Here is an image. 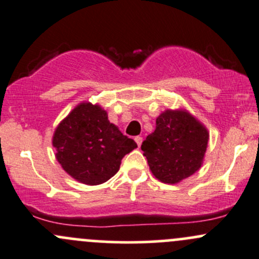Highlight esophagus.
<instances>
[{
	"label": "esophagus",
	"instance_id": "34e87169",
	"mask_svg": "<svg viewBox=\"0 0 259 259\" xmlns=\"http://www.w3.org/2000/svg\"><path fill=\"white\" fill-rule=\"evenodd\" d=\"M135 142H137L138 146L140 148V145H142V143H143V138L142 137H135Z\"/></svg>",
	"mask_w": 259,
	"mask_h": 259
}]
</instances>
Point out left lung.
<instances>
[{"label":"left lung","mask_w":259,"mask_h":259,"mask_svg":"<svg viewBox=\"0 0 259 259\" xmlns=\"http://www.w3.org/2000/svg\"><path fill=\"white\" fill-rule=\"evenodd\" d=\"M209 133L187 110H165L156 117L154 133L142 150L156 179L176 184L193 176L203 164Z\"/></svg>","instance_id":"left-lung-1"}]
</instances>
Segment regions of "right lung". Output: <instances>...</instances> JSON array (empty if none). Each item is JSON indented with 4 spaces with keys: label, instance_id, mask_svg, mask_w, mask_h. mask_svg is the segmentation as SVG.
Segmentation results:
<instances>
[{
    "label": "right lung",
    "instance_id": "right-lung-1",
    "mask_svg": "<svg viewBox=\"0 0 259 259\" xmlns=\"http://www.w3.org/2000/svg\"><path fill=\"white\" fill-rule=\"evenodd\" d=\"M56 159L77 182L103 184L117 173L121 159L137 148L111 124L100 105L81 103L56 127L52 137Z\"/></svg>",
    "mask_w": 259,
    "mask_h": 259
}]
</instances>
